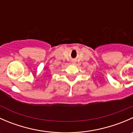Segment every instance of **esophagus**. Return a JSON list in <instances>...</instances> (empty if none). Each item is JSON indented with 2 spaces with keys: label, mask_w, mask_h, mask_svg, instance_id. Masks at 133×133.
<instances>
[{
  "label": "esophagus",
  "mask_w": 133,
  "mask_h": 133,
  "mask_svg": "<svg viewBox=\"0 0 133 133\" xmlns=\"http://www.w3.org/2000/svg\"><path fill=\"white\" fill-rule=\"evenodd\" d=\"M73 64H75V60H73Z\"/></svg>",
  "instance_id": "obj_1"
}]
</instances>
